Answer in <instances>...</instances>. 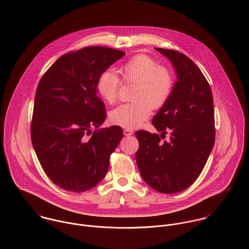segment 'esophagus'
I'll use <instances>...</instances> for the list:
<instances>
[{
  "mask_svg": "<svg viewBox=\"0 0 249 249\" xmlns=\"http://www.w3.org/2000/svg\"><path fill=\"white\" fill-rule=\"evenodd\" d=\"M133 133H134V132H133L132 130H130V129H124V131H123V134H124V136H126V137L132 136Z\"/></svg>",
  "mask_w": 249,
  "mask_h": 249,
  "instance_id": "34e87169",
  "label": "esophagus"
}]
</instances>
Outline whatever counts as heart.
Wrapping results in <instances>:
<instances>
[{"label":"heart","mask_w":249,"mask_h":249,"mask_svg":"<svg viewBox=\"0 0 249 249\" xmlns=\"http://www.w3.org/2000/svg\"><path fill=\"white\" fill-rule=\"evenodd\" d=\"M118 72L125 83L136 84L131 100L113 109L111 123L126 129H135L146 121L153 110L161 108L169 99L174 86L169 70L147 55L134 56L122 66ZM120 80L111 71H103L96 81V91L108 104L117 100Z\"/></svg>","instance_id":"heart-1"}]
</instances>
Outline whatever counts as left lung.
Segmentation results:
<instances>
[{
    "instance_id": "1",
    "label": "left lung",
    "mask_w": 249,
    "mask_h": 249,
    "mask_svg": "<svg viewBox=\"0 0 249 249\" xmlns=\"http://www.w3.org/2000/svg\"><path fill=\"white\" fill-rule=\"evenodd\" d=\"M173 64L178 81L152 124L158 134L136 133V154L144 181L164 194L181 192L192 185L203 170L215 143L214 102L210 85L193 61L183 53L158 48Z\"/></svg>"
}]
</instances>
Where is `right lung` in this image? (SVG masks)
<instances>
[{"label": "right lung", "instance_id": "1", "mask_svg": "<svg viewBox=\"0 0 249 249\" xmlns=\"http://www.w3.org/2000/svg\"><path fill=\"white\" fill-rule=\"evenodd\" d=\"M124 54L105 47L68 53L38 84L31 142L45 173L60 188L85 192L108 172L123 131L119 126L98 129L105 121L106 109L97 96L96 81Z\"/></svg>", "mask_w": 249, "mask_h": 249}]
</instances>
